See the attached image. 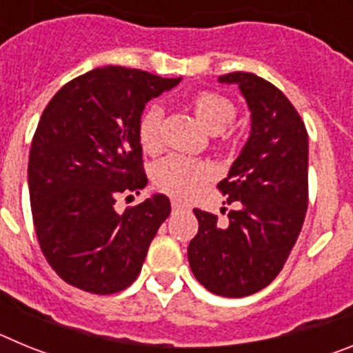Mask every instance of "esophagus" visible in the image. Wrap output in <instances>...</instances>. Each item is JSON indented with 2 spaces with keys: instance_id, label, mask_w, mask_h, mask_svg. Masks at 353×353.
Masks as SVG:
<instances>
[{
  "instance_id": "obj_1",
  "label": "esophagus",
  "mask_w": 353,
  "mask_h": 353,
  "mask_svg": "<svg viewBox=\"0 0 353 353\" xmlns=\"http://www.w3.org/2000/svg\"><path fill=\"white\" fill-rule=\"evenodd\" d=\"M171 208H173V212L185 210V208H187V205H183L182 201H176V199H173V201H171Z\"/></svg>"
}]
</instances>
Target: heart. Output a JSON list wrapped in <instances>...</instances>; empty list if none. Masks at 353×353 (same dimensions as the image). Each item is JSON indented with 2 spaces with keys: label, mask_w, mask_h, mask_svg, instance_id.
<instances>
[{
  "label": "heart",
  "mask_w": 353,
  "mask_h": 353,
  "mask_svg": "<svg viewBox=\"0 0 353 353\" xmlns=\"http://www.w3.org/2000/svg\"><path fill=\"white\" fill-rule=\"evenodd\" d=\"M192 113L196 114L201 125L212 132L219 133V143L226 148H233L236 139L232 132H224V127L232 123L236 114L235 104L228 97L217 92H199L191 99ZM161 125L162 109L159 105H150L141 114L138 123L139 145L148 154H155L161 148ZM210 179V170L205 162L196 159L170 155L159 161L154 168V183L159 191L166 192L173 198L185 199L199 185Z\"/></svg>",
  "instance_id": "obj_1"
}]
</instances>
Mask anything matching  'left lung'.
Returning <instances> with one entry per match:
<instances>
[{
    "mask_svg": "<svg viewBox=\"0 0 353 353\" xmlns=\"http://www.w3.org/2000/svg\"><path fill=\"white\" fill-rule=\"evenodd\" d=\"M219 83L239 84L251 111V134L217 189L226 196L228 226L194 208L198 235L189 265L208 292L245 297L281 272L307 210V130L297 109L272 83L232 72Z\"/></svg>",
    "mask_w": 353,
    "mask_h": 353,
    "instance_id": "obj_1",
    "label": "left lung"
}]
</instances>
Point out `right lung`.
Returning <instances> with one entry per match:
<instances>
[{
    "instance_id": "right-lung-1",
    "label": "right lung",
    "mask_w": 353,
    "mask_h": 353,
    "mask_svg": "<svg viewBox=\"0 0 353 353\" xmlns=\"http://www.w3.org/2000/svg\"><path fill=\"white\" fill-rule=\"evenodd\" d=\"M180 81L95 68L68 81L43 109L28 162L31 215L43 256L68 285L109 295L141 272L170 199L155 194L123 214L114 203L148 182L139 118L146 102Z\"/></svg>"
}]
</instances>
